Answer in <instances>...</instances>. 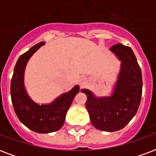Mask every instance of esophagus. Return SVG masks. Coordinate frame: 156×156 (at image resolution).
Returning a JSON list of instances; mask_svg holds the SVG:
<instances>
[{"mask_svg":"<svg viewBox=\"0 0 156 156\" xmlns=\"http://www.w3.org/2000/svg\"><path fill=\"white\" fill-rule=\"evenodd\" d=\"M86 81H87V79H86L85 77H82V78H80V80H79V85H80V87H83L85 86Z\"/></svg>","mask_w":156,"mask_h":156,"instance_id":"1","label":"esophagus"}]
</instances>
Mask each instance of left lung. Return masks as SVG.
<instances>
[{
  "mask_svg": "<svg viewBox=\"0 0 156 156\" xmlns=\"http://www.w3.org/2000/svg\"><path fill=\"white\" fill-rule=\"evenodd\" d=\"M110 49L121 61V71L110 97L95 98L90 90L83 89L87 100L91 124L102 131L113 132L123 129L138 111L143 92L142 71L131 48L117 44Z\"/></svg>",
  "mask_w": 156,
  "mask_h": 156,
  "instance_id": "obj_1",
  "label": "left lung"
}]
</instances>
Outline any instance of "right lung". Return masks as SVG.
<instances>
[{
    "label": "right lung",
    "instance_id": "obj_1",
    "mask_svg": "<svg viewBox=\"0 0 156 156\" xmlns=\"http://www.w3.org/2000/svg\"><path fill=\"white\" fill-rule=\"evenodd\" d=\"M44 44V42L39 43L21 55L13 69L10 85L12 104L19 121L28 129L40 133L55 132L63 126L67 111L79 92L77 85L48 105L35 104L29 98L23 84L24 69L30 56Z\"/></svg>",
    "mask_w": 156,
    "mask_h": 156
}]
</instances>
